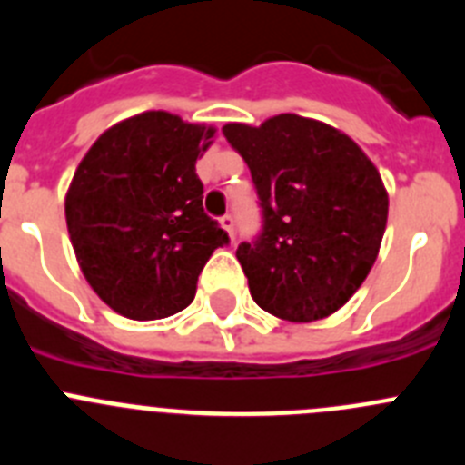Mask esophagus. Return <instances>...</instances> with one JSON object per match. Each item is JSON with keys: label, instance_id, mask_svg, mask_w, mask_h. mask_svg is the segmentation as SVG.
Here are the masks:
<instances>
[{"label": "esophagus", "instance_id": "1", "mask_svg": "<svg viewBox=\"0 0 465 465\" xmlns=\"http://www.w3.org/2000/svg\"><path fill=\"white\" fill-rule=\"evenodd\" d=\"M221 228H223L225 232H228L230 240L235 242V219H232V216H230V214L221 216Z\"/></svg>", "mask_w": 465, "mask_h": 465}]
</instances>
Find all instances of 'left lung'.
I'll list each match as a JSON object with an SVG mask.
<instances>
[{"instance_id":"8db88e82","label":"left lung","mask_w":465,"mask_h":465,"mask_svg":"<svg viewBox=\"0 0 465 465\" xmlns=\"http://www.w3.org/2000/svg\"><path fill=\"white\" fill-rule=\"evenodd\" d=\"M246 161L262 230L237 246L255 304L291 322L327 318L364 283L387 225V191L369 156L316 119L276 114L225 124Z\"/></svg>"}]
</instances>
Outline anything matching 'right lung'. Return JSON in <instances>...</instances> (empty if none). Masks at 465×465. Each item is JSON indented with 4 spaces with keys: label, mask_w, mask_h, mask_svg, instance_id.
Segmentation results:
<instances>
[{
    "label": "right lung",
    "mask_w": 465,
    "mask_h": 465,
    "mask_svg": "<svg viewBox=\"0 0 465 465\" xmlns=\"http://www.w3.org/2000/svg\"><path fill=\"white\" fill-rule=\"evenodd\" d=\"M214 129L149 110L89 147L66 193V225L94 292L131 321L186 309L228 232L203 210L195 161Z\"/></svg>",
    "instance_id": "obj_1"
}]
</instances>
